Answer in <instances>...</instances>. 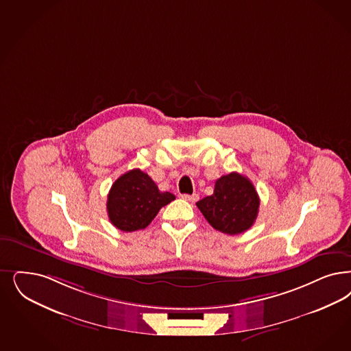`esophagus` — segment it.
I'll use <instances>...</instances> for the list:
<instances>
[{
    "instance_id": "1",
    "label": "esophagus",
    "mask_w": 351,
    "mask_h": 351,
    "mask_svg": "<svg viewBox=\"0 0 351 351\" xmlns=\"http://www.w3.org/2000/svg\"><path fill=\"white\" fill-rule=\"evenodd\" d=\"M182 198L184 199V201H188V202H195L197 199H198V195L197 194H182Z\"/></svg>"
}]
</instances>
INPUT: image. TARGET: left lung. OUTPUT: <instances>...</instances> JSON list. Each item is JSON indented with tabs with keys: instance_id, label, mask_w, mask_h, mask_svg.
Here are the masks:
<instances>
[{
	"instance_id": "obj_1",
	"label": "left lung",
	"mask_w": 351,
	"mask_h": 351,
	"mask_svg": "<svg viewBox=\"0 0 351 351\" xmlns=\"http://www.w3.org/2000/svg\"><path fill=\"white\" fill-rule=\"evenodd\" d=\"M259 204L253 182L237 172H230L217 180L214 194L195 205L213 228L239 234L254 224Z\"/></svg>"
}]
</instances>
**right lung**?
<instances>
[{
	"instance_id": "1",
	"label": "right lung",
	"mask_w": 351,
	"mask_h": 351,
	"mask_svg": "<svg viewBox=\"0 0 351 351\" xmlns=\"http://www.w3.org/2000/svg\"><path fill=\"white\" fill-rule=\"evenodd\" d=\"M175 199L169 192H160L157 184L141 169L123 173L108 194L110 221L123 232L144 230L163 206Z\"/></svg>"
}]
</instances>
